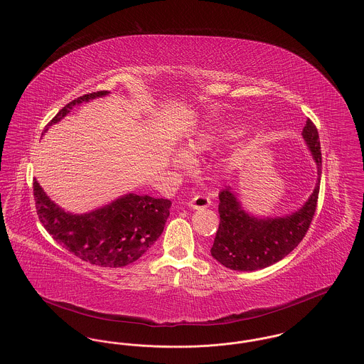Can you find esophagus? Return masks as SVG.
Returning <instances> with one entry per match:
<instances>
[{
	"mask_svg": "<svg viewBox=\"0 0 364 364\" xmlns=\"http://www.w3.org/2000/svg\"><path fill=\"white\" fill-rule=\"evenodd\" d=\"M211 205L210 198L206 195H195L188 203V206L193 210H199V208H206Z\"/></svg>",
	"mask_w": 364,
	"mask_h": 364,
	"instance_id": "esophagus-1",
	"label": "esophagus"
}]
</instances>
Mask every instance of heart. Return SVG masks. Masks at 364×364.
<instances>
[{
  "label": "heart",
  "instance_id": "heart-1",
  "mask_svg": "<svg viewBox=\"0 0 364 364\" xmlns=\"http://www.w3.org/2000/svg\"><path fill=\"white\" fill-rule=\"evenodd\" d=\"M242 134V128L233 122H220L205 128L188 139L187 149L191 154H200L211 150L220 143L236 138ZM174 165L186 166L190 164V156L184 150H176L172 156Z\"/></svg>",
  "mask_w": 364,
  "mask_h": 364
}]
</instances>
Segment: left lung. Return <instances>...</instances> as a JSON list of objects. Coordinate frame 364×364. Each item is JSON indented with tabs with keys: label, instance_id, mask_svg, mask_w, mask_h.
I'll return each instance as SVG.
<instances>
[{
	"label": "left lung",
	"instance_id": "8db88e82",
	"mask_svg": "<svg viewBox=\"0 0 364 364\" xmlns=\"http://www.w3.org/2000/svg\"><path fill=\"white\" fill-rule=\"evenodd\" d=\"M312 158L321 176L322 154L319 135L315 124L307 119L303 128ZM318 177L311 196L299 208L285 217L257 218L242 210L237 196L230 187L220 192V226L210 250L214 259L228 269L237 272H254L264 269L285 258L299 245L311 225L319 193Z\"/></svg>",
	"mask_w": 364,
	"mask_h": 364
}]
</instances>
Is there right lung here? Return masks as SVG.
I'll return each mask as SVG.
<instances>
[{
	"label": "right lung",
	"mask_w": 364,
	"mask_h": 364,
	"mask_svg": "<svg viewBox=\"0 0 364 364\" xmlns=\"http://www.w3.org/2000/svg\"><path fill=\"white\" fill-rule=\"evenodd\" d=\"M107 94L97 91L73 100L53 117L45 132L75 105ZM33 187L39 221L53 239L75 257L102 267H122L139 259L164 232L172 206L168 199L127 193L91 213L70 214L52 202L36 180Z\"/></svg>",
	"instance_id": "obj_1"
}]
</instances>
